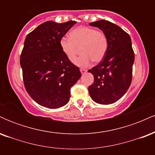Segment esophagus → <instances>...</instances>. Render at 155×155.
<instances>
[{
  "label": "esophagus",
  "mask_w": 155,
  "mask_h": 155,
  "mask_svg": "<svg viewBox=\"0 0 155 155\" xmlns=\"http://www.w3.org/2000/svg\"><path fill=\"white\" fill-rule=\"evenodd\" d=\"M80 71H81V74H85V73L87 72V70H85V69H84V68H81L80 69Z\"/></svg>",
  "instance_id": "34e87169"
}]
</instances>
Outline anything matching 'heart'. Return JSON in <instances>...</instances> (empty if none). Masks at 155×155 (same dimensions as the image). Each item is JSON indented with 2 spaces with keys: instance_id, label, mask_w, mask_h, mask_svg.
<instances>
[{
  "instance_id": "heart-1",
  "label": "heart",
  "mask_w": 155,
  "mask_h": 155,
  "mask_svg": "<svg viewBox=\"0 0 155 155\" xmlns=\"http://www.w3.org/2000/svg\"><path fill=\"white\" fill-rule=\"evenodd\" d=\"M60 49L71 62L76 59L79 49L81 55L74 62L76 65L87 68L92 60L100 62L108 49V40L104 32L90 27H79L70 33V38L60 40Z\"/></svg>"
}]
</instances>
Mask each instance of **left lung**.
<instances>
[{
    "mask_svg": "<svg viewBox=\"0 0 155 155\" xmlns=\"http://www.w3.org/2000/svg\"><path fill=\"white\" fill-rule=\"evenodd\" d=\"M90 25L105 33L108 49L100 63L88 71L94 76L89 93L97 104H114L126 93L132 81L135 56L131 38L122 28L108 21L98 20Z\"/></svg>",
    "mask_w": 155,
    "mask_h": 155,
    "instance_id": "obj_1",
    "label": "left lung"
}]
</instances>
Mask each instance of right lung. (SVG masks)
<instances>
[{
  "instance_id": "right-lung-1",
  "label": "right lung",
  "mask_w": 155,
  "mask_h": 155,
  "mask_svg": "<svg viewBox=\"0 0 155 155\" xmlns=\"http://www.w3.org/2000/svg\"><path fill=\"white\" fill-rule=\"evenodd\" d=\"M76 23L47 21L26 36L20 56L27 92L37 104L58 108L68 104L70 90L81 76L79 68L64 54L60 38Z\"/></svg>"
}]
</instances>
